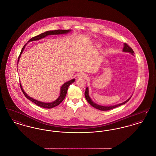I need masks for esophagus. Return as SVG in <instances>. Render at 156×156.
Here are the masks:
<instances>
[{
	"label": "esophagus",
	"instance_id": "1",
	"mask_svg": "<svg viewBox=\"0 0 156 156\" xmlns=\"http://www.w3.org/2000/svg\"><path fill=\"white\" fill-rule=\"evenodd\" d=\"M78 78H81V79H85L87 78V75L85 74V73H80L78 76Z\"/></svg>",
	"mask_w": 156,
	"mask_h": 156
}]
</instances>
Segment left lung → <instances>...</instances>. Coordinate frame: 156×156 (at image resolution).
Wrapping results in <instances>:
<instances>
[{"instance_id":"obj_1","label":"left lung","mask_w":156,"mask_h":156,"mask_svg":"<svg viewBox=\"0 0 156 156\" xmlns=\"http://www.w3.org/2000/svg\"><path fill=\"white\" fill-rule=\"evenodd\" d=\"M123 51L124 52H129L131 54H132L133 55L134 52L133 50H132V48L129 46L126 43L124 44V47H123ZM85 97L86 98L88 102L89 103L91 106H92L94 108H96L97 109H99L100 111H109V110H111L112 109H114L115 108H117L120 105H124L125 104H126L127 102H128L129 101V99L131 98V97L130 98H129L127 101H126L125 102L122 103V104H118V105H114V106H101V105H97V104H95L92 100L90 98V97L89 96V93H88V87L86 88L85 90Z\"/></svg>"}]
</instances>
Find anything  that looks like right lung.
<instances>
[{
	"mask_svg": "<svg viewBox=\"0 0 156 156\" xmlns=\"http://www.w3.org/2000/svg\"><path fill=\"white\" fill-rule=\"evenodd\" d=\"M70 31H71V30H56L47 31H45V32L43 33H41V34L38 35L37 36L32 37L31 39H30V40H29L28 42H30V41H34V40H38L41 39V38H44L45 37H46L47 36H48V35L66 34V33H68V32ZM25 46H26V44L24 45L23 46V47L22 50L21 52H20V55H19V58H18V61H19V58H20V55H21V54L22 53L23 50H24V48H25ZM18 61H17V62H18ZM74 81L75 79H73V80H70V81H68L67 82H66L64 85H62V86L61 88L60 95H59V97H58V98L56 101H54V102H51V103L41 102H40V101H37V100H36V99H33L32 98H31V97H29V96H28V95L24 92V91L23 90L22 87V85H21V83H20V88H21V89H22V90L23 94L24 95V96L26 97L28 99H29L30 101H31V102H33V103L36 104L37 106H40V107H42V108H47V109H50V108H54V107H55V106H58L59 104H61V103L62 102V101L64 99L65 97H66V95H67V90H68V88L69 86Z\"/></svg>",
	"mask_w": 156,
	"mask_h": 156,
	"instance_id": "add662e5",
	"label": "right lung"
}]
</instances>
